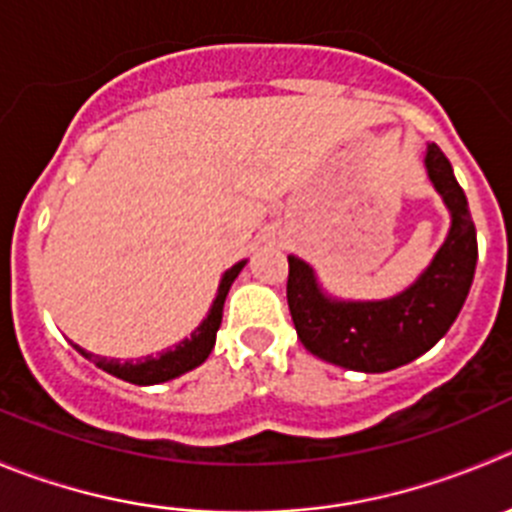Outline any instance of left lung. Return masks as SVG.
<instances>
[{
    "label": "left lung",
    "instance_id": "obj_1",
    "mask_svg": "<svg viewBox=\"0 0 512 512\" xmlns=\"http://www.w3.org/2000/svg\"><path fill=\"white\" fill-rule=\"evenodd\" d=\"M425 168L450 211V231L432 264L402 294L334 299L321 291L306 261L289 256L286 299L296 334L314 357L354 372H389L435 347L460 314L478 264L475 223L450 160L435 143L427 145Z\"/></svg>",
    "mask_w": 512,
    "mask_h": 512
}]
</instances>
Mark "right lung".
Here are the masks:
<instances>
[{"mask_svg": "<svg viewBox=\"0 0 512 512\" xmlns=\"http://www.w3.org/2000/svg\"><path fill=\"white\" fill-rule=\"evenodd\" d=\"M243 266H246V261H238V264H233L231 269L221 276V284H218V294L216 299H213L211 311H208V316L201 321V326H198L196 332H191V337L178 342L173 349L160 352L158 357H143V359H135V362L133 359L120 362V359L97 357V354L87 352V349L77 347V344L75 349L82 354V357L95 362L100 369H105L107 374L125 379V382L130 384H160V382H168V379L180 377V374L191 372V369H196L198 364L206 362L213 344H216V332L223 319V301H226L228 289H231V284L236 281V276L241 274Z\"/></svg>", "mask_w": 512, "mask_h": 512, "instance_id": "add662e5", "label": "right lung"}]
</instances>
